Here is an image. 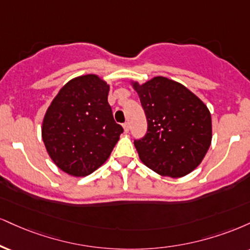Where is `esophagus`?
Returning <instances> with one entry per match:
<instances>
[{
    "mask_svg": "<svg viewBox=\"0 0 250 250\" xmlns=\"http://www.w3.org/2000/svg\"><path fill=\"white\" fill-rule=\"evenodd\" d=\"M123 129H125V133H128V131H129V129H130V127H129V123H128V122L123 123Z\"/></svg>",
    "mask_w": 250,
    "mask_h": 250,
    "instance_id": "obj_1",
    "label": "esophagus"
}]
</instances>
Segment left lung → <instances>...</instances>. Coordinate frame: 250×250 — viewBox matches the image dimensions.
<instances>
[{"instance_id":"8db88e82","label":"left lung","mask_w":250,"mask_h":250,"mask_svg":"<svg viewBox=\"0 0 250 250\" xmlns=\"http://www.w3.org/2000/svg\"><path fill=\"white\" fill-rule=\"evenodd\" d=\"M140 96L148 130L134 144L149 169L178 178L193 171L212 141L208 108L182 83L155 77L143 85L133 83Z\"/></svg>"}]
</instances>
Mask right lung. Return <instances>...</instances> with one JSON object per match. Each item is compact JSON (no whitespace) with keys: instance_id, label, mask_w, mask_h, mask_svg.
Instances as JSON below:
<instances>
[{"instance_id":"right-lung-1","label":"right lung","mask_w":250,"mask_h":250,"mask_svg":"<svg viewBox=\"0 0 250 250\" xmlns=\"http://www.w3.org/2000/svg\"><path fill=\"white\" fill-rule=\"evenodd\" d=\"M109 86L95 74L74 78L60 89L44 116L42 137L64 172L83 177L100 167L123 133L108 104Z\"/></svg>"}]
</instances>
